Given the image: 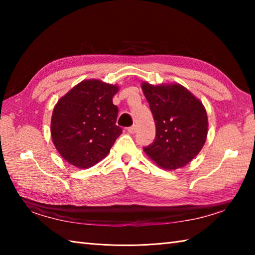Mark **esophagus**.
<instances>
[{
  "instance_id": "1",
  "label": "esophagus",
  "mask_w": 255,
  "mask_h": 255,
  "mask_svg": "<svg viewBox=\"0 0 255 255\" xmlns=\"http://www.w3.org/2000/svg\"><path fill=\"white\" fill-rule=\"evenodd\" d=\"M136 131H137V126H136V125H132L131 127L128 128V132L129 133H134Z\"/></svg>"
}]
</instances>
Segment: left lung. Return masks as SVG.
Here are the masks:
<instances>
[{
    "mask_svg": "<svg viewBox=\"0 0 255 255\" xmlns=\"http://www.w3.org/2000/svg\"><path fill=\"white\" fill-rule=\"evenodd\" d=\"M155 123V139L143 151L164 170L189 163L206 142L208 117L203 103L178 83L142 82Z\"/></svg>",
    "mask_w": 255,
    "mask_h": 255,
    "instance_id": "1",
    "label": "left lung"
}]
</instances>
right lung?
<instances>
[{"label": "right lung", "instance_id": "1", "mask_svg": "<svg viewBox=\"0 0 255 255\" xmlns=\"http://www.w3.org/2000/svg\"><path fill=\"white\" fill-rule=\"evenodd\" d=\"M118 91V85L84 80L58 101L51 116V138L70 164L89 169L110 153L123 132L116 125L118 108L113 104Z\"/></svg>", "mask_w": 255, "mask_h": 255}]
</instances>
